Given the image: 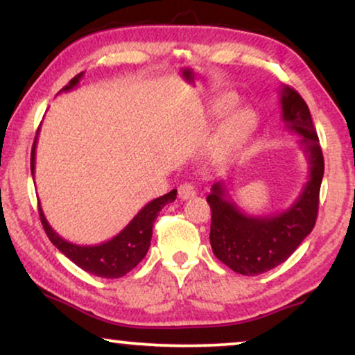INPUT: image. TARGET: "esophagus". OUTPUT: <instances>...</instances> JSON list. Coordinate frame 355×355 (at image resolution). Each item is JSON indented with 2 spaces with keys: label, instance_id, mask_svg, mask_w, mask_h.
I'll return each mask as SVG.
<instances>
[{
  "label": "esophagus",
  "instance_id": "1",
  "mask_svg": "<svg viewBox=\"0 0 355 355\" xmlns=\"http://www.w3.org/2000/svg\"><path fill=\"white\" fill-rule=\"evenodd\" d=\"M195 195H196V190L193 183H183V185H180V188H178V198H180V200H190V198H193Z\"/></svg>",
  "mask_w": 355,
  "mask_h": 355
}]
</instances>
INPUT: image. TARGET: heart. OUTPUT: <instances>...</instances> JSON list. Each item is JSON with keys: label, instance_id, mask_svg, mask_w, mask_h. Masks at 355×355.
Instances as JSON below:
<instances>
[{"label": "heart", "instance_id": "1", "mask_svg": "<svg viewBox=\"0 0 355 355\" xmlns=\"http://www.w3.org/2000/svg\"><path fill=\"white\" fill-rule=\"evenodd\" d=\"M235 103H237V97L234 94H224V96L217 97L211 105L212 115H224ZM253 126L254 115L250 108L234 110L222 123L214 141H212V157H224V155L232 153L235 148H239L243 143L250 131L253 130Z\"/></svg>", "mask_w": 355, "mask_h": 355}]
</instances>
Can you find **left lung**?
I'll list each match as a JSON object with an SVG mask.
<instances>
[{
    "mask_svg": "<svg viewBox=\"0 0 355 355\" xmlns=\"http://www.w3.org/2000/svg\"><path fill=\"white\" fill-rule=\"evenodd\" d=\"M282 121L302 138L309 182L291 207L279 214L250 216L237 206L224 182H216L206 201L211 206L212 252L232 271L257 276L284 263L315 227L324 160L309 107L289 86L281 89Z\"/></svg>",
    "mask_w": 355,
    "mask_h": 355,
    "instance_id": "left-lung-1",
    "label": "left lung"
}]
</instances>
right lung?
<instances>
[{"label":"right lung","mask_w":355,"mask_h":355,"mask_svg":"<svg viewBox=\"0 0 355 355\" xmlns=\"http://www.w3.org/2000/svg\"><path fill=\"white\" fill-rule=\"evenodd\" d=\"M84 73H79L71 79L68 86H64L60 92H68L78 86L83 79ZM35 148L37 136L32 146L31 153V170L34 177L35 170ZM177 198V190H172L167 195L155 198L148 202L138 214H136L128 225L121 230L115 237L107 240V242L98 245H76L68 240L61 239L58 234L51 229L46 217L39 205L40 220L44 225L45 234L49 235L50 242L60 250L64 257H68L76 266H79L89 274L98 277H107V279H116V277L125 276L131 269L138 266V263L146 257L150 247V237H153V225L155 217L159 216L160 209L168 202H173Z\"/></svg>","instance_id":"add662e5"}]
</instances>
